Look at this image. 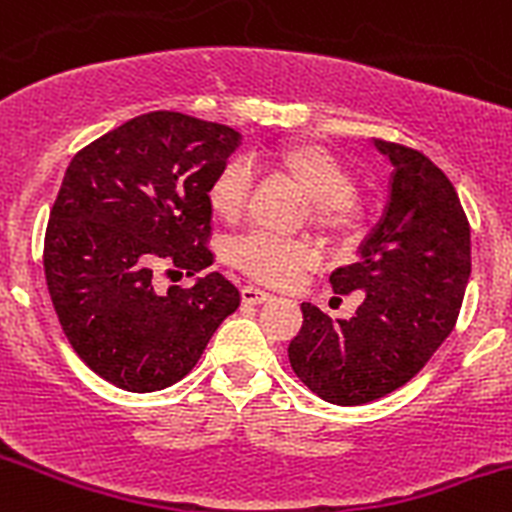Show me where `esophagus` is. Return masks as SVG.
<instances>
[{
    "mask_svg": "<svg viewBox=\"0 0 512 512\" xmlns=\"http://www.w3.org/2000/svg\"><path fill=\"white\" fill-rule=\"evenodd\" d=\"M270 297H272L270 292L262 290V287L257 285L242 287V302H245V305H260V302H267Z\"/></svg>",
    "mask_w": 512,
    "mask_h": 512,
    "instance_id": "34e87169",
    "label": "esophagus"
}]
</instances>
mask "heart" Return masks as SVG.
<instances>
[{"instance_id": "b5f03b06", "label": "heart", "mask_w": 512, "mask_h": 512, "mask_svg": "<svg viewBox=\"0 0 512 512\" xmlns=\"http://www.w3.org/2000/svg\"><path fill=\"white\" fill-rule=\"evenodd\" d=\"M252 162L257 160H250ZM275 175L290 182L310 200V222L325 237H345L357 227L362 205L350 190V170L317 142L295 140L265 157ZM250 195V172L242 162L222 167L210 187V207L220 220L237 222ZM232 262L252 280L265 285H295L297 277L315 265L317 252L310 242L277 240L265 232H250L232 245Z\"/></svg>"}]
</instances>
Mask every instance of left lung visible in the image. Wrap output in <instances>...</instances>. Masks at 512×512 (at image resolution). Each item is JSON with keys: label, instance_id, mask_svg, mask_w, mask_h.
I'll list each match as a JSON object with an SVG mask.
<instances>
[{"label": "left lung", "instance_id": "left-lung-1", "mask_svg": "<svg viewBox=\"0 0 512 512\" xmlns=\"http://www.w3.org/2000/svg\"><path fill=\"white\" fill-rule=\"evenodd\" d=\"M390 162L388 205L330 275L335 295L360 292L347 320L302 302L287 347L295 375L332 405H365L403 388L453 332L470 280V225L453 182L423 152L372 140Z\"/></svg>", "mask_w": 512, "mask_h": 512}]
</instances>
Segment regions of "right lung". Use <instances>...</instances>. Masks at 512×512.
Segmentation results:
<instances>
[{
    "label": "right lung",
    "mask_w": 512,
    "mask_h": 512,
    "mask_svg": "<svg viewBox=\"0 0 512 512\" xmlns=\"http://www.w3.org/2000/svg\"><path fill=\"white\" fill-rule=\"evenodd\" d=\"M240 142L227 124L150 112L69 162L49 212L44 277L69 345L117 388L175 385L240 307L220 272L167 292L152 280L160 267L192 277L215 262L207 195Z\"/></svg>",
    "instance_id": "add662e5"
}]
</instances>
